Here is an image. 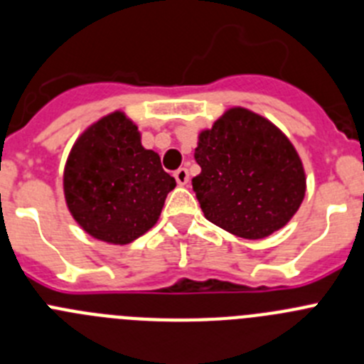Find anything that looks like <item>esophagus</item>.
Wrapping results in <instances>:
<instances>
[{
  "instance_id": "esophagus-1",
  "label": "esophagus",
  "mask_w": 364,
  "mask_h": 364,
  "mask_svg": "<svg viewBox=\"0 0 364 364\" xmlns=\"http://www.w3.org/2000/svg\"><path fill=\"white\" fill-rule=\"evenodd\" d=\"M174 178L176 181H178V185H186L190 179V174H188V168H185V166H181V168H178V171L174 172Z\"/></svg>"
}]
</instances>
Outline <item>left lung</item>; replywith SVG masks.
Listing matches in <instances>:
<instances>
[{
  "mask_svg": "<svg viewBox=\"0 0 364 364\" xmlns=\"http://www.w3.org/2000/svg\"><path fill=\"white\" fill-rule=\"evenodd\" d=\"M192 179L210 223L242 239L284 228L305 196V172L287 136L244 107L226 111L199 134Z\"/></svg>",
  "mask_w": 364,
  "mask_h": 364,
  "instance_id": "1",
  "label": "left lung"
}]
</instances>
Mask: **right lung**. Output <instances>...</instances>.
Masks as SVG:
<instances>
[{"label":"right lung","instance_id":"add662e5","mask_svg":"<svg viewBox=\"0 0 364 364\" xmlns=\"http://www.w3.org/2000/svg\"><path fill=\"white\" fill-rule=\"evenodd\" d=\"M176 179L141 147L138 127L117 111L75 141L64 168L68 208L84 232L129 244L152 228Z\"/></svg>","mask_w":364,"mask_h":364}]
</instances>
